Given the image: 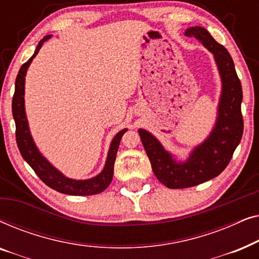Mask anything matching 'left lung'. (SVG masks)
<instances>
[{
  "instance_id": "1",
  "label": "left lung",
  "mask_w": 259,
  "mask_h": 259,
  "mask_svg": "<svg viewBox=\"0 0 259 259\" xmlns=\"http://www.w3.org/2000/svg\"><path fill=\"white\" fill-rule=\"evenodd\" d=\"M185 35L197 38L213 55L222 91L211 132L185 158H178L169 152L147 130H138L155 177L168 189L192 187L221 175L231 160L243 136L242 84L231 55L204 27L187 28Z\"/></svg>"
}]
</instances>
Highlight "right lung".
<instances>
[{
	"label": "right lung",
	"instance_id": "1",
	"mask_svg": "<svg viewBox=\"0 0 259 259\" xmlns=\"http://www.w3.org/2000/svg\"><path fill=\"white\" fill-rule=\"evenodd\" d=\"M53 35H46L38 42L34 54L28 61L22 65L15 81V93L13 98V116L16 125V143L19 146L20 153L28 165L34 169L46 185L51 189L58 191L60 193L69 194V196H93V194L101 193L111 184L114 173V161L116 158L120 140L123 134L127 132V128L119 131L113 138L109 145L107 158H106L105 166L100 173L88 179H73L63 175V173L55 167L44 154L41 153L38 147L35 144L33 136L30 133L29 122H28L26 105H24V86H26L27 70L29 68L31 61L37 55L42 45L48 41Z\"/></svg>",
	"mask_w": 259,
	"mask_h": 259
}]
</instances>
